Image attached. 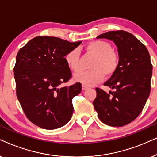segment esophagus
<instances>
[{
    "label": "esophagus",
    "instance_id": "esophagus-1",
    "mask_svg": "<svg viewBox=\"0 0 157 157\" xmlns=\"http://www.w3.org/2000/svg\"><path fill=\"white\" fill-rule=\"evenodd\" d=\"M87 88H88V87H86V86H85V85H82V90H87Z\"/></svg>",
    "mask_w": 157,
    "mask_h": 157
}]
</instances>
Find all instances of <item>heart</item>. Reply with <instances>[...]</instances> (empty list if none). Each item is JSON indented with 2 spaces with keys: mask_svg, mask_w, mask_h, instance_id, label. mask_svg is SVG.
I'll return each instance as SVG.
<instances>
[{
  "mask_svg": "<svg viewBox=\"0 0 157 157\" xmlns=\"http://www.w3.org/2000/svg\"><path fill=\"white\" fill-rule=\"evenodd\" d=\"M85 49L95 56L90 66L91 70L75 74V81L85 86H93L103 81L105 76L110 77L115 74L119 65V56L113 50L109 42L103 40L90 41L86 45ZM64 60L72 72L80 71V58L78 49H74L68 52L64 56Z\"/></svg>",
  "mask_w": 157,
  "mask_h": 157,
  "instance_id": "obj_1",
  "label": "heart"
}]
</instances>
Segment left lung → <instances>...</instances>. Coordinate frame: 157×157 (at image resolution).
<instances>
[{
	"label": "left lung",
	"instance_id": "8db88e82",
	"mask_svg": "<svg viewBox=\"0 0 157 157\" xmlns=\"http://www.w3.org/2000/svg\"><path fill=\"white\" fill-rule=\"evenodd\" d=\"M108 39L118 48L119 65L104 85L114 89L107 93L97 87L93 101L102 122L114 127L130 124L139 116L151 91L152 64L149 51L131 33L123 30L102 33L97 39Z\"/></svg>",
	"mask_w": 157,
	"mask_h": 157
}]
</instances>
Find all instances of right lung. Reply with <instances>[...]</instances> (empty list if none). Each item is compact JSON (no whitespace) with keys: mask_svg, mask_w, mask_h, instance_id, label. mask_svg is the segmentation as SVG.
Segmentation results:
<instances>
[{"mask_svg":"<svg viewBox=\"0 0 157 157\" xmlns=\"http://www.w3.org/2000/svg\"><path fill=\"white\" fill-rule=\"evenodd\" d=\"M81 43L39 36L18 52L13 69L16 95L27 118L41 128H60L72 118V98L80 93L82 85H60L72 77L64 56Z\"/></svg>","mask_w":157,"mask_h":157,"instance_id":"add662e5","label":"right lung"}]
</instances>
